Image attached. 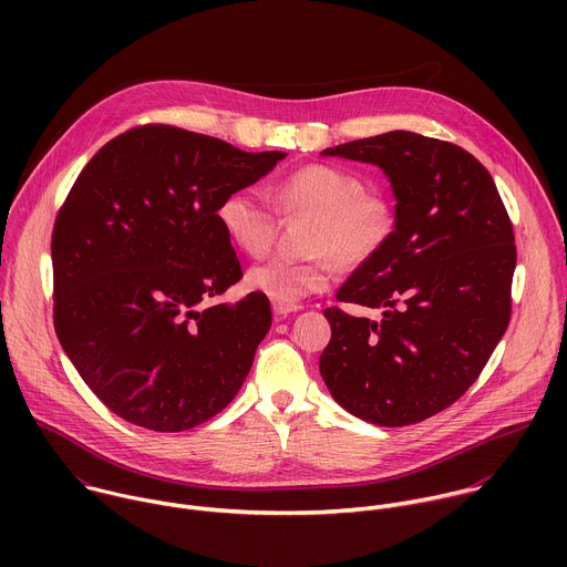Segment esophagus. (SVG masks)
I'll return each mask as SVG.
<instances>
[{"label":"esophagus","mask_w":567,"mask_h":567,"mask_svg":"<svg viewBox=\"0 0 567 567\" xmlns=\"http://www.w3.org/2000/svg\"><path fill=\"white\" fill-rule=\"evenodd\" d=\"M300 307L298 305H282V302H274V316L280 320V318H287L289 313L298 311Z\"/></svg>","instance_id":"1"}]
</instances>
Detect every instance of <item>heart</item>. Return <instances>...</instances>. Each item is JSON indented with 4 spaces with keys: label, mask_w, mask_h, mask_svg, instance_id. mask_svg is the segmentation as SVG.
I'll use <instances>...</instances> for the list:
<instances>
[{
    "label": "heart",
    "mask_w": 567,
    "mask_h": 567,
    "mask_svg": "<svg viewBox=\"0 0 567 567\" xmlns=\"http://www.w3.org/2000/svg\"><path fill=\"white\" fill-rule=\"evenodd\" d=\"M276 206L285 215L313 219L307 233V260L271 258L249 269V289L274 302L296 305L326 291L337 262L361 267L388 245L394 228L392 210L379 195L365 193L363 182L341 168L307 166L289 175L276 190ZM230 245L247 256L269 251L276 235L274 206L251 186L228 190L215 210Z\"/></svg>",
    "instance_id": "b5f03b06"
}]
</instances>
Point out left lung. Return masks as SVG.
<instances>
[{
    "instance_id": "left-lung-1",
    "label": "left lung",
    "mask_w": 567,
    "mask_h": 567,
    "mask_svg": "<svg viewBox=\"0 0 567 567\" xmlns=\"http://www.w3.org/2000/svg\"><path fill=\"white\" fill-rule=\"evenodd\" d=\"M320 154L374 164L396 199L388 245L337 293L383 318L326 309L320 377L359 420L417 424L468 390L509 326V215L487 168L446 141L394 130Z\"/></svg>"
}]
</instances>
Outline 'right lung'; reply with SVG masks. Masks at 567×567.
Returning a JSON list of instances; mask_svg holds the SVG:
<instances>
[{"label": "right lung", "instance_id": "add662e5", "mask_svg": "<svg viewBox=\"0 0 567 567\" xmlns=\"http://www.w3.org/2000/svg\"><path fill=\"white\" fill-rule=\"evenodd\" d=\"M173 125L134 127L78 175L53 237V326L66 357L118 417L158 433L226 409L271 328L265 293L210 302L241 278L219 199L276 168Z\"/></svg>", "mask_w": 567, "mask_h": 567}]
</instances>
